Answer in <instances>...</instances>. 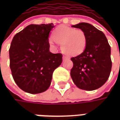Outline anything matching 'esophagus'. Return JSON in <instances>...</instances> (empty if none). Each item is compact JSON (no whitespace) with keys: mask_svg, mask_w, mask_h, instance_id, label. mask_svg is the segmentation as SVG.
<instances>
[{"mask_svg":"<svg viewBox=\"0 0 120 120\" xmlns=\"http://www.w3.org/2000/svg\"><path fill=\"white\" fill-rule=\"evenodd\" d=\"M66 59H68V58L67 56H63V60H66Z\"/></svg>","mask_w":120,"mask_h":120,"instance_id":"34e87169","label":"esophagus"}]
</instances>
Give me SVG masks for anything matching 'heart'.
<instances>
[{
  "instance_id": "1",
  "label": "heart",
  "mask_w": 120,
  "mask_h": 120,
  "mask_svg": "<svg viewBox=\"0 0 120 120\" xmlns=\"http://www.w3.org/2000/svg\"><path fill=\"white\" fill-rule=\"evenodd\" d=\"M52 38L49 40L50 44L54 45L55 42L61 44L63 52L71 56L82 54L87 42V37L84 31L64 26L54 30Z\"/></svg>"
}]
</instances>
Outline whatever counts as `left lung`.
<instances>
[{
  "label": "left lung",
  "instance_id": "1",
  "mask_svg": "<svg viewBox=\"0 0 120 120\" xmlns=\"http://www.w3.org/2000/svg\"><path fill=\"white\" fill-rule=\"evenodd\" d=\"M72 27L86 32L87 42L82 54L71 58L73 63L71 76L79 89L96 90L105 83L110 75L111 47L104 33L93 25L81 22Z\"/></svg>",
  "mask_w": 120,
  "mask_h": 120
}]
</instances>
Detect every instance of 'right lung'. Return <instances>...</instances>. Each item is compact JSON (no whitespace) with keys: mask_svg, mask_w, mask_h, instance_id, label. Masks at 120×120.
Returning <instances> with one entry per match:
<instances>
[{"mask_svg":"<svg viewBox=\"0 0 120 120\" xmlns=\"http://www.w3.org/2000/svg\"><path fill=\"white\" fill-rule=\"evenodd\" d=\"M53 24L27 26L15 35L9 50L10 69L15 83L31 94L49 87L52 73L62 62V55L49 51V35Z\"/></svg>","mask_w":120,"mask_h":120,"instance_id":"add662e5","label":"right lung"}]
</instances>
